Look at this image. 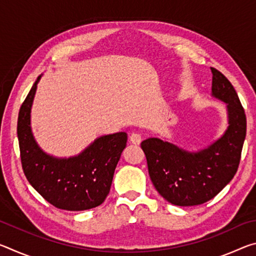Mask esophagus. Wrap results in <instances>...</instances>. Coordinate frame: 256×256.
Segmentation results:
<instances>
[{"label": "esophagus", "mask_w": 256, "mask_h": 256, "mask_svg": "<svg viewBox=\"0 0 256 256\" xmlns=\"http://www.w3.org/2000/svg\"><path fill=\"white\" fill-rule=\"evenodd\" d=\"M141 140H142V138L138 133H132L131 136H130V142H131L132 144H136V146L140 144Z\"/></svg>", "instance_id": "obj_1"}]
</instances>
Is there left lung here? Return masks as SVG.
I'll list each match as a JSON object with an SVG mask.
<instances>
[{"label": "left lung", "instance_id": "left-lung-1", "mask_svg": "<svg viewBox=\"0 0 256 256\" xmlns=\"http://www.w3.org/2000/svg\"><path fill=\"white\" fill-rule=\"evenodd\" d=\"M212 96L227 104L229 126L206 149L188 152L158 138L141 142L151 182L164 200L180 206H198L214 198L232 180L246 136V115L235 88L211 68Z\"/></svg>", "mask_w": 256, "mask_h": 256}]
</instances>
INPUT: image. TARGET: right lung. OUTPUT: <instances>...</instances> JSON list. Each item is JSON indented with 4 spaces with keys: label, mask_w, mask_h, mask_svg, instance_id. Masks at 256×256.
<instances>
[{
    "label": "right lung",
    "mask_w": 256,
    "mask_h": 256,
    "mask_svg": "<svg viewBox=\"0 0 256 256\" xmlns=\"http://www.w3.org/2000/svg\"><path fill=\"white\" fill-rule=\"evenodd\" d=\"M37 81L20 107L18 138L26 177L40 196L58 209L82 211L100 206L110 190L112 176L126 146L128 134L118 132L98 138L84 152L58 159L42 151L30 128V108Z\"/></svg>",
    "instance_id": "right-lung-1"
}]
</instances>
